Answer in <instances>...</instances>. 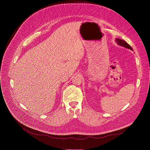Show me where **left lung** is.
Wrapping results in <instances>:
<instances>
[{"instance_id":"obj_1","label":"left lung","mask_w":150,"mask_h":150,"mask_svg":"<svg viewBox=\"0 0 150 150\" xmlns=\"http://www.w3.org/2000/svg\"><path fill=\"white\" fill-rule=\"evenodd\" d=\"M115 41L117 42V43L118 45H119L122 46V47H125V48H127V49H130V50H133L132 47H131L127 42L123 41V40H122V39H119V38H117V39H115Z\"/></svg>"}]
</instances>
